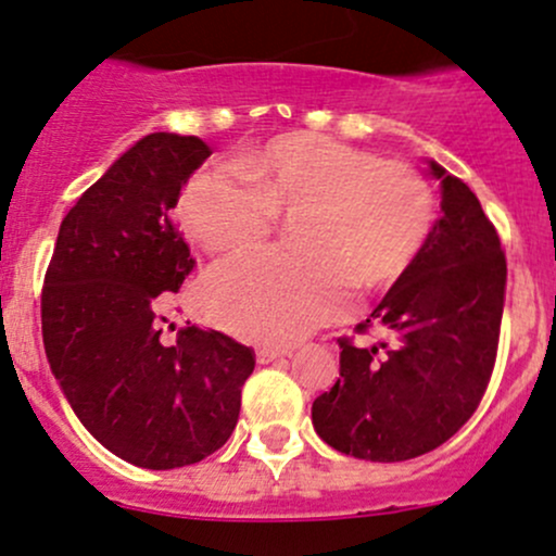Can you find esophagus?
<instances>
[{"label":"esophagus","mask_w":556,"mask_h":556,"mask_svg":"<svg viewBox=\"0 0 556 556\" xmlns=\"http://www.w3.org/2000/svg\"><path fill=\"white\" fill-rule=\"evenodd\" d=\"M291 349H278V346H262L257 349V362L260 365H267V362H276L280 357H289Z\"/></svg>","instance_id":"34e87169"}]
</instances>
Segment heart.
I'll return each mask as SVG.
<instances>
[{
  "label": "heart",
  "mask_w": 556,
  "mask_h": 556,
  "mask_svg": "<svg viewBox=\"0 0 556 556\" xmlns=\"http://www.w3.org/2000/svg\"><path fill=\"white\" fill-rule=\"evenodd\" d=\"M180 223L204 252L228 257L260 244L291 215L294 249H260L217 267L204 286L210 315L230 333L291 344L346 307L349 283L383 289L413 267L435 217L413 165L323 134H289L207 170L180 197Z\"/></svg>",
  "instance_id": "heart-1"
}]
</instances>
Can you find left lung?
<instances>
[{"mask_svg": "<svg viewBox=\"0 0 556 556\" xmlns=\"http://www.w3.org/2000/svg\"><path fill=\"white\" fill-rule=\"evenodd\" d=\"M441 217L407 273L357 330L386 339H339L341 378L312 402V426L336 452L404 463L433 452L476 413L496 362L507 260L478 197L439 162Z\"/></svg>", "mask_w": 556, "mask_h": 556, "instance_id": "obj_1", "label": "left lung"}]
</instances>
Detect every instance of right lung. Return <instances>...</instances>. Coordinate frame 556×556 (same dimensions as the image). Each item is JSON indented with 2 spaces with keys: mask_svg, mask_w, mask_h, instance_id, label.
I'll return each instance as SVG.
<instances>
[{
  "mask_svg": "<svg viewBox=\"0 0 556 556\" xmlns=\"http://www.w3.org/2000/svg\"><path fill=\"white\" fill-rule=\"evenodd\" d=\"M210 154L197 136L136 141L67 212L43 278V349L62 394L99 444L147 470L226 444L254 370L252 349L220 330L160 336L165 291L194 270L173 207Z\"/></svg>",
  "mask_w": 556,
  "mask_h": 556,
  "instance_id": "right-lung-1",
  "label": "right lung"
}]
</instances>
